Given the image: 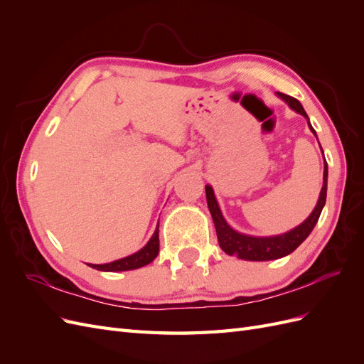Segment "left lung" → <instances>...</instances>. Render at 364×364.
Segmentation results:
<instances>
[{"label":"left lung","instance_id":"8db88e82","mask_svg":"<svg viewBox=\"0 0 364 364\" xmlns=\"http://www.w3.org/2000/svg\"><path fill=\"white\" fill-rule=\"evenodd\" d=\"M278 97H281L282 100L287 103L293 111L297 114H301L306 118L308 126H310V130L316 135V130L310 124V119H308L306 112L304 111L302 105L296 100V98L277 92ZM326 185H328V164L325 161L323 165V185L321 190V196H318V200L316 208L313 209V213L308 215L304 223L299 226H296L294 229L289 230V232L281 234V235H273V237H252V235H245L240 234L237 230L230 228L226 220L222 215V211H220L218 203L215 200L214 191L209 185L205 186L206 190V202L209 213L213 215L214 225H215V232L218 238V245L222 247L228 255H235L241 259H247V261H270V259H278L285 255H289L293 250H296L302 245V241L311 234V230L314 229L318 217H321L322 209L326 202Z\"/></svg>","mask_w":364,"mask_h":364}]
</instances>
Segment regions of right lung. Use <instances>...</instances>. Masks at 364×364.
Returning <instances> with one entry per match:
<instances>
[{
  "instance_id": "right-lung-1",
  "label": "right lung",
  "mask_w": 364,
  "mask_h": 364,
  "mask_svg": "<svg viewBox=\"0 0 364 364\" xmlns=\"http://www.w3.org/2000/svg\"><path fill=\"white\" fill-rule=\"evenodd\" d=\"M159 253V225L156 226L155 234L151 235L149 243L141 250L135 252L134 255H129L126 258H121L107 264H87V266L102 270V272H124V270H134L142 266H147L153 259L158 257Z\"/></svg>"
}]
</instances>
